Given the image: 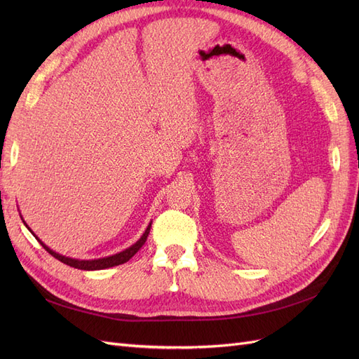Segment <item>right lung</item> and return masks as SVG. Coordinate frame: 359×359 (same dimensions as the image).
I'll use <instances>...</instances> for the list:
<instances>
[{
	"label": "right lung",
	"mask_w": 359,
	"mask_h": 359,
	"mask_svg": "<svg viewBox=\"0 0 359 359\" xmlns=\"http://www.w3.org/2000/svg\"><path fill=\"white\" fill-rule=\"evenodd\" d=\"M27 227H28V226H27ZM149 229H151V224L147 227L145 233H144L142 236H140V240H139L136 244H133L132 247H128L127 250H124V252L118 253V255H114V256H109V257L95 259V260H76V259H70V257H66V256H61V255H58V253H55V252H52V250L48 248L45 244H43V243L39 240V238H37V240L40 241V244L43 245V248H45L49 255H52L55 259L61 260L62 264L70 265V266L78 268V269L94 271V269H104V268H111V266H116V265L126 264L127 260L132 259V257L139 252V248L145 244L147 238H148V233H149ZM32 235H34V233H32Z\"/></svg>",
	"instance_id": "right-lung-1"
}]
</instances>
